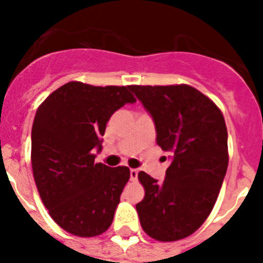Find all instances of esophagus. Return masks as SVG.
Listing matches in <instances>:
<instances>
[{
	"label": "esophagus",
	"mask_w": 263,
	"mask_h": 263,
	"mask_svg": "<svg viewBox=\"0 0 263 263\" xmlns=\"http://www.w3.org/2000/svg\"><path fill=\"white\" fill-rule=\"evenodd\" d=\"M137 178H138V171L136 168H130V180L136 182Z\"/></svg>",
	"instance_id": "obj_1"
}]
</instances>
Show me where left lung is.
Returning <instances> with one entry per match:
<instances>
[{
	"mask_svg": "<svg viewBox=\"0 0 263 263\" xmlns=\"http://www.w3.org/2000/svg\"><path fill=\"white\" fill-rule=\"evenodd\" d=\"M157 130V143L171 154L166 179L138 173L145 197L136 205L147 236L173 242L191 236L212 212L229 162L221 110L188 84L130 85Z\"/></svg>",
	"mask_w": 263,
	"mask_h": 263,
	"instance_id": "1",
	"label": "left lung"
}]
</instances>
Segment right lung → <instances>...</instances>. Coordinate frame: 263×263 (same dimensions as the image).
<instances>
[{"label":"right lung","instance_id":"right-lung-1","mask_svg":"<svg viewBox=\"0 0 263 263\" xmlns=\"http://www.w3.org/2000/svg\"><path fill=\"white\" fill-rule=\"evenodd\" d=\"M130 85H62L38 106L31 130V167L39 196L52 220L78 237H96L111 225L129 182L126 166L95 163L106 122L134 103Z\"/></svg>","mask_w":263,"mask_h":263}]
</instances>
